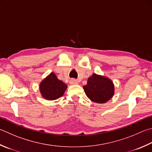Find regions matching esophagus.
Segmentation results:
<instances>
[{
	"instance_id": "1",
	"label": "esophagus",
	"mask_w": 152,
	"mask_h": 152,
	"mask_svg": "<svg viewBox=\"0 0 152 152\" xmlns=\"http://www.w3.org/2000/svg\"><path fill=\"white\" fill-rule=\"evenodd\" d=\"M70 84L72 85H74V84H78V81L76 80L75 79H71L70 80Z\"/></svg>"
}]
</instances>
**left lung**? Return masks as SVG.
I'll return each instance as SVG.
<instances>
[{
	"mask_svg": "<svg viewBox=\"0 0 152 152\" xmlns=\"http://www.w3.org/2000/svg\"><path fill=\"white\" fill-rule=\"evenodd\" d=\"M86 94L96 103H105L111 98L114 92L112 82L106 77L93 74L83 86Z\"/></svg>",
	"mask_w": 152,
	"mask_h": 152,
	"instance_id": "obj_1",
	"label": "left lung"
}]
</instances>
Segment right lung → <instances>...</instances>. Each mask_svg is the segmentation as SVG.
<instances>
[{"label": "right lung", "mask_w": 152, "mask_h": 152, "mask_svg": "<svg viewBox=\"0 0 152 152\" xmlns=\"http://www.w3.org/2000/svg\"><path fill=\"white\" fill-rule=\"evenodd\" d=\"M67 86L57 78L55 74L52 72L41 82L40 90L43 98L46 100H54L63 96Z\"/></svg>", "instance_id": "right-lung-1"}]
</instances>
